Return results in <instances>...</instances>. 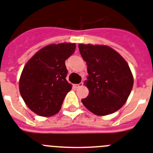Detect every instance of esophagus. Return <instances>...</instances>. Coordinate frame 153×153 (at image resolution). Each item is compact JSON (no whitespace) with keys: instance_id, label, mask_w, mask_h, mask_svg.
<instances>
[{"instance_id":"34e87169","label":"esophagus","mask_w":153,"mask_h":153,"mask_svg":"<svg viewBox=\"0 0 153 153\" xmlns=\"http://www.w3.org/2000/svg\"><path fill=\"white\" fill-rule=\"evenodd\" d=\"M83 82H81V83H79V84H74V87H75L76 88H81V87H83Z\"/></svg>"}]
</instances>
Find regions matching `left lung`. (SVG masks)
<instances>
[{
  "instance_id": "left-lung-1",
  "label": "left lung",
  "mask_w": 153,
  "mask_h": 153,
  "mask_svg": "<svg viewBox=\"0 0 153 153\" xmlns=\"http://www.w3.org/2000/svg\"><path fill=\"white\" fill-rule=\"evenodd\" d=\"M79 50L88 65L89 90L81 100L94 114L105 116L119 110L126 103L134 84L133 75L123 57L105 45L79 44Z\"/></svg>"
}]
</instances>
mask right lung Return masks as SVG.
<instances>
[{
  "instance_id": "1",
  "label": "right lung",
  "mask_w": 153,
  "mask_h": 153,
  "mask_svg": "<svg viewBox=\"0 0 153 153\" xmlns=\"http://www.w3.org/2000/svg\"><path fill=\"white\" fill-rule=\"evenodd\" d=\"M75 44L49 45L33 55L24 66L19 91L26 105L41 117L59 113L72 85L65 77V61L74 53Z\"/></svg>"
}]
</instances>
